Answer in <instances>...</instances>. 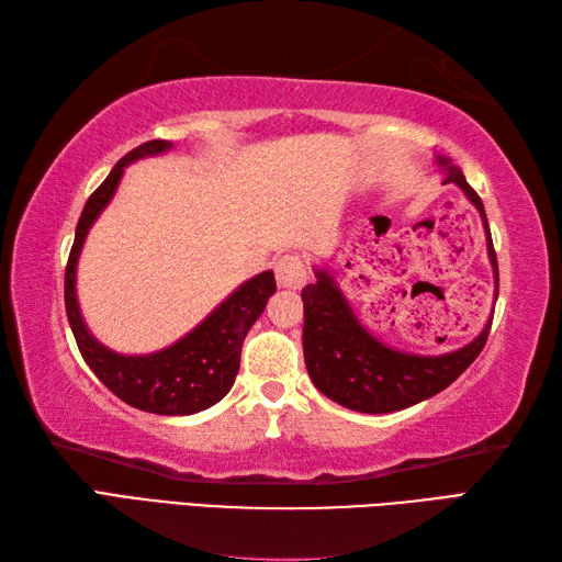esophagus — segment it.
<instances>
[{
	"mask_svg": "<svg viewBox=\"0 0 562 562\" xmlns=\"http://www.w3.org/2000/svg\"><path fill=\"white\" fill-rule=\"evenodd\" d=\"M274 278H278L280 288L300 290L306 282V262L300 254H284L274 262Z\"/></svg>",
	"mask_w": 562,
	"mask_h": 562,
	"instance_id": "34e87169",
	"label": "esophagus"
}]
</instances>
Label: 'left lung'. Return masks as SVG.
Masks as SVG:
<instances>
[{
  "label": "left lung",
  "instance_id": "obj_1",
  "mask_svg": "<svg viewBox=\"0 0 562 562\" xmlns=\"http://www.w3.org/2000/svg\"><path fill=\"white\" fill-rule=\"evenodd\" d=\"M447 171L445 183H457L481 212L487 238V256L495 268L497 256L479 193L465 183L463 173L439 157ZM497 296V294H495ZM304 302V362L314 386L345 408L357 413H393L411 408L457 381L485 348L493 318L481 336L461 350L447 355H408L379 342L345 300L336 280L316 270V282L302 290Z\"/></svg>",
  "mask_w": 562,
  "mask_h": 562
}]
</instances>
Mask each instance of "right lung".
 I'll list each match as a JSON object with an SVG mask.
<instances>
[{
  "mask_svg": "<svg viewBox=\"0 0 562 562\" xmlns=\"http://www.w3.org/2000/svg\"><path fill=\"white\" fill-rule=\"evenodd\" d=\"M166 149H171V142L151 139L127 151L113 166L109 178L87 200L77 222L75 244H71L65 270V308L83 362L117 398L145 413L193 415L222 401L234 386L246 333L256 324L268 300L278 290L272 270L260 272L244 282L229 300L214 308L186 338L173 342L171 348L151 355H117L103 348L83 324L75 290L77 260L83 238H87L101 210L111 202L125 166Z\"/></svg>",
  "mask_w": 562,
  "mask_h": 562,
  "instance_id": "1",
  "label": "right lung"
}]
</instances>
